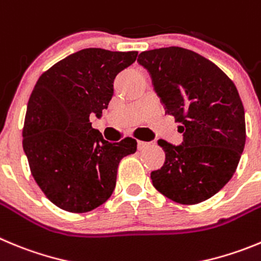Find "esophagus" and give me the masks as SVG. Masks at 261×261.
Masks as SVG:
<instances>
[{
    "label": "esophagus",
    "instance_id": "obj_1",
    "mask_svg": "<svg viewBox=\"0 0 261 261\" xmlns=\"http://www.w3.org/2000/svg\"><path fill=\"white\" fill-rule=\"evenodd\" d=\"M150 146V142H145V141H138V150H145Z\"/></svg>",
    "mask_w": 261,
    "mask_h": 261
}]
</instances>
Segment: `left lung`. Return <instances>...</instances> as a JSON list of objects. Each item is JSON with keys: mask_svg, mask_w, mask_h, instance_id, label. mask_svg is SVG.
Segmentation results:
<instances>
[{"mask_svg": "<svg viewBox=\"0 0 261 261\" xmlns=\"http://www.w3.org/2000/svg\"><path fill=\"white\" fill-rule=\"evenodd\" d=\"M137 61L184 133L180 146L158 142L166 162L151 172L152 185L180 204L204 202L230 180L245 149V109L238 90L216 64L184 47L142 51Z\"/></svg>", "mask_w": 261, "mask_h": 261, "instance_id": "obj_1", "label": "left lung"}]
</instances>
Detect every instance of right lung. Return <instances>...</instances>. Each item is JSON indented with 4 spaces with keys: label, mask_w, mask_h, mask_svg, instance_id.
Returning <instances> with one entry per match:
<instances>
[{
    "label": "right lung",
    "mask_w": 261,
    "mask_h": 261,
    "mask_svg": "<svg viewBox=\"0 0 261 261\" xmlns=\"http://www.w3.org/2000/svg\"><path fill=\"white\" fill-rule=\"evenodd\" d=\"M137 51L83 49L45 71L30 97L23 149L45 197L72 214L103 204L115 189L120 160L135 154L137 141L111 143L92 128L89 116L107 109L114 80Z\"/></svg>",
    "instance_id": "1"
}]
</instances>
